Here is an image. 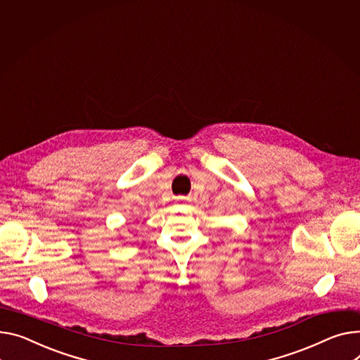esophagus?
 <instances>
[{"label": "esophagus", "instance_id": "obj_1", "mask_svg": "<svg viewBox=\"0 0 360 360\" xmlns=\"http://www.w3.org/2000/svg\"><path fill=\"white\" fill-rule=\"evenodd\" d=\"M176 200H178V201H186V198H185V197H178Z\"/></svg>", "mask_w": 360, "mask_h": 360}]
</instances>
